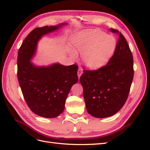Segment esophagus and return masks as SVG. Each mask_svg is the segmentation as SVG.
<instances>
[{"label": "esophagus", "instance_id": "34e87169", "mask_svg": "<svg viewBox=\"0 0 150 150\" xmlns=\"http://www.w3.org/2000/svg\"><path fill=\"white\" fill-rule=\"evenodd\" d=\"M82 74H83V71H82V69H79L78 71V76L79 79V78L81 77V76L82 75Z\"/></svg>", "mask_w": 150, "mask_h": 150}]
</instances>
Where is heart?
Instances as JSON below:
<instances>
[{
  "label": "heart",
  "instance_id": "b5f03b06",
  "mask_svg": "<svg viewBox=\"0 0 150 150\" xmlns=\"http://www.w3.org/2000/svg\"><path fill=\"white\" fill-rule=\"evenodd\" d=\"M76 53L82 54L83 64L89 69H99L105 65L115 51L116 40L112 35L98 29L78 34L73 42ZM75 52L72 57L76 59Z\"/></svg>",
  "mask_w": 150,
  "mask_h": 150
}]
</instances>
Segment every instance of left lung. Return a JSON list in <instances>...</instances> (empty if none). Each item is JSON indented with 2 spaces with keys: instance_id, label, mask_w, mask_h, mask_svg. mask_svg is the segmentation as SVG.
<instances>
[{
  "instance_id": "obj_1",
  "label": "left lung",
  "mask_w": 150,
  "mask_h": 150,
  "mask_svg": "<svg viewBox=\"0 0 150 150\" xmlns=\"http://www.w3.org/2000/svg\"><path fill=\"white\" fill-rule=\"evenodd\" d=\"M115 51L105 66L98 70H84L80 78L86 107L95 117H110L118 112L128 98L132 83L133 58L129 45L118 30Z\"/></svg>"
}]
</instances>
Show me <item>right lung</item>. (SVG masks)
<instances>
[{"instance_id":"right-lung-1","label":"right lung","mask_w":150,"mask_h":150,"mask_svg":"<svg viewBox=\"0 0 150 150\" xmlns=\"http://www.w3.org/2000/svg\"><path fill=\"white\" fill-rule=\"evenodd\" d=\"M66 24L34 29L25 38L18 52L17 78L25 101L32 111L46 118L56 117L64 111L71 88L78 81V67L59 63L38 66L30 61L42 36Z\"/></svg>"}]
</instances>
